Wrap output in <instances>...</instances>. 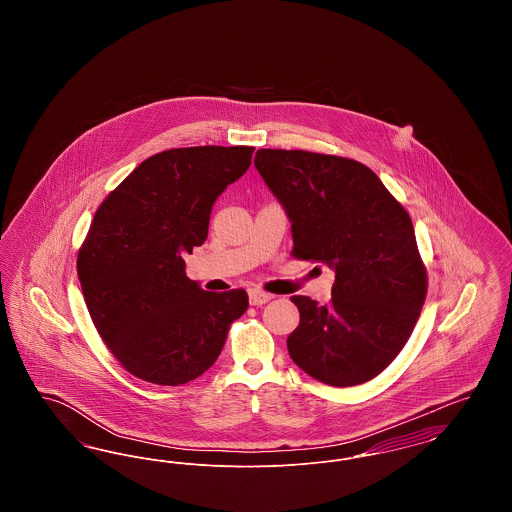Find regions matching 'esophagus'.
I'll return each mask as SVG.
<instances>
[{
    "instance_id": "esophagus-1",
    "label": "esophagus",
    "mask_w": 512,
    "mask_h": 512,
    "mask_svg": "<svg viewBox=\"0 0 512 512\" xmlns=\"http://www.w3.org/2000/svg\"><path fill=\"white\" fill-rule=\"evenodd\" d=\"M274 295L263 290H249V303L251 305H265Z\"/></svg>"
}]
</instances>
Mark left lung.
I'll use <instances>...</instances> for the list:
<instances>
[{
	"label": "left lung",
	"mask_w": 512,
	"mask_h": 512,
	"mask_svg": "<svg viewBox=\"0 0 512 512\" xmlns=\"http://www.w3.org/2000/svg\"><path fill=\"white\" fill-rule=\"evenodd\" d=\"M255 167L292 222V255L336 272L332 299L293 295V363L328 386L378 376L413 334L428 276L413 222L359 161L301 149H259Z\"/></svg>",
	"instance_id": "obj_1"
}]
</instances>
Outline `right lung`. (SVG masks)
<instances>
[{"instance_id":"obj_1","label":"right lung","mask_w":512,"mask_h":512,"mask_svg":"<svg viewBox=\"0 0 512 512\" xmlns=\"http://www.w3.org/2000/svg\"><path fill=\"white\" fill-rule=\"evenodd\" d=\"M255 147H178L151 155L99 205L78 280L101 340L130 374L180 386L219 359L245 290L205 292L184 255L207 240L213 203Z\"/></svg>"}]
</instances>
